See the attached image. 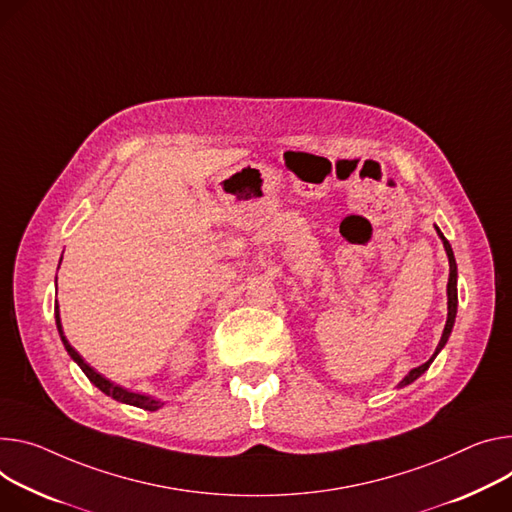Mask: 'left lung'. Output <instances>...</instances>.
<instances>
[{
	"label": "left lung",
	"mask_w": 512,
	"mask_h": 512,
	"mask_svg": "<svg viewBox=\"0 0 512 512\" xmlns=\"http://www.w3.org/2000/svg\"><path fill=\"white\" fill-rule=\"evenodd\" d=\"M435 228H437V235H439V237H441V241H443V247H445L447 259H449V282H447V322H445V329H443L441 341H439V345H437V349H435L433 357H431L427 363H423V365H418V367L410 369L408 374L404 376V380L398 384V388H404V386L412 384L416 378H421V376L425 374V371L429 369V365L433 363V359L437 357V353H439V351L445 347V343H447V339H449V335H451V329H453L455 314H457V265H455L453 249H451L449 241L443 237V232L439 230V226H435Z\"/></svg>",
	"instance_id": "1"
}]
</instances>
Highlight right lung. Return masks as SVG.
<instances>
[{
    "mask_svg": "<svg viewBox=\"0 0 512 512\" xmlns=\"http://www.w3.org/2000/svg\"><path fill=\"white\" fill-rule=\"evenodd\" d=\"M63 259V257H61ZM55 318H57V329H59V335H61V341H63V345H65V349H67V353L71 355V359L83 369V374L89 378V382L94 384L96 388H100L104 394H108V396H112L114 400H118V402H124V404H130V406H138V408H145V410H159L161 406H163V402L161 400H155L153 396H145V394H136V392H130V390H126V388H120V386H116V384H112L110 380H106L104 376H100L98 371L94 369V367H89L85 361H83V357L69 345V341L65 339V335H63V327H61V316H59V306L55 308Z\"/></svg>",
    "mask_w": 512,
    "mask_h": 512,
    "instance_id": "1",
    "label": "right lung"
}]
</instances>
